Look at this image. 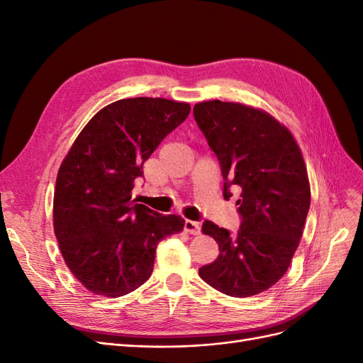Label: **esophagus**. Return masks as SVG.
I'll list each match as a JSON object with an SVG mask.
<instances>
[{"label":"esophagus","mask_w":363,"mask_h":363,"mask_svg":"<svg viewBox=\"0 0 363 363\" xmlns=\"http://www.w3.org/2000/svg\"><path fill=\"white\" fill-rule=\"evenodd\" d=\"M184 231L189 233V234H199L201 233V223L196 222V220H189L186 219L184 220Z\"/></svg>","instance_id":"34e87169"}]
</instances>
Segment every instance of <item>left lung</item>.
Wrapping results in <instances>:
<instances>
[{
	"instance_id": "obj_1",
	"label": "left lung",
	"mask_w": 363,
	"mask_h": 363,
	"mask_svg": "<svg viewBox=\"0 0 363 363\" xmlns=\"http://www.w3.org/2000/svg\"><path fill=\"white\" fill-rule=\"evenodd\" d=\"M194 117L219 160L223 198L231 187L242 191L239 231L203 222L219 255L199 277L223 294L255 296L284 277L303 234L311 189L302 153L289 129L259 109L210 101L196 104Z\"/></svg>"
}]
</instances>
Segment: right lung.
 Masks as SVG:
<instances>
[{"mask_svg": "<svg viewBox=\"0 0 363 363\" xmlns=\"http://www.w3.org/2000/svg\"><path fill=\"white\" fill-rule=\"evenodd\" d=\"M191 106L168 99H121L105 106L74 140L60 167L54 231L67 267L86 290L120 297L138 289L156 247L184 219L135 204L130 191L143 165Z\"/></svg>", "mask_w": 363, "mask_h": 363, "instance_id": "obj_1", "label": "right lung"}]
</instances>
